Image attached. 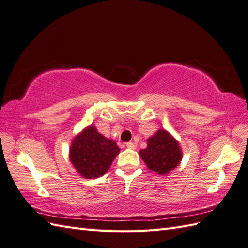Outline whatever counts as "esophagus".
Instances as JSON below:
<instances>
[{
	"instance_id": "34e87169",
	"label": "esophagus",
	"mask_w": 248,
	"mask_h": 248,
	"mask_svg": "<svg viewBox=\"0 0 248 248\" xmlns=\"http://www.w3.org/2000/svg\"><path fill=\"white\" fill-rule=\"evenodd\" d=\"M126 146H127L128 149H131V150L136 149V145L133 142H127V143H126Z\"/></svg>"
}]
</instances>
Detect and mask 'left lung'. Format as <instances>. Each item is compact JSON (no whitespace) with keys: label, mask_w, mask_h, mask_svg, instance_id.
I'll return each instance as SVG.
<instances>
[{"label":"left lung","mask_w":248,"mask_h":248,"mask_svg":"<svg viewBox=\"0 0 248 248\" xmlns=\"http://www.w3.org/2000/svg\"><path fill=\"white\" fill-rule=\"evenodd\" d=\"M146 141L148 145L139 154L150 170L167 175L179 166L183 153L179 141L168 130L158 129Z\"/></svg>","instance_id":"1"}]
</instances>
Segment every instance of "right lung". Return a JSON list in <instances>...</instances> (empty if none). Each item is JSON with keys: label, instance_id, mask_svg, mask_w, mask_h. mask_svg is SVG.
Segmentation results:
<instances>
[{"label": "right lung", "instance_id": "obj_1", "mask_svg": "<svg viewBox=\"0 0 248 248\" xmlns=\"http://www.w3.org/2000/svg\"><path fill=\"white\" fill-rule=\"evenodd\" d=\"M119 153L120 148L113 140L106 138L95 126L90 125L73 139L69 159L80 176L96 179L107 172Z\"/></svg>", "mask_w": 248, "mask_h": 248}]
</instances>
